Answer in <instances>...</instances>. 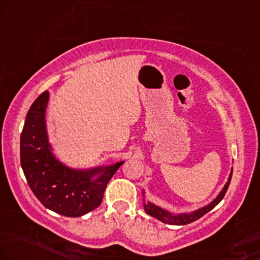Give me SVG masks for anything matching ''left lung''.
Wrapping results in <instances>:
<instances>
[{
	"label": "left lung",
	"mask_w": 260,
	"mask_h": 260,
	"mask_svg": "<svg viewBox=\"0 0 260 260\" xmlns=\"http://www.w3.org/2000/svg\"><path fill=\"white\" fill-rule=\"evenodd\" d=\"M232 176H233V169H232V171H230L228 182H226L222 190H220V193L217 195V198L214 199V200L211 201L210 204L206 205V206L198 208V210L191 211V212L174 214V213L169 212V211L164 210V208H161V207L156 206V205H154V204L149 203V201L148 203H145V198H143V208H145V211L149 214V216L154 217V218L159 219L160 222H162V223L171 224V225H184V224H189V223L194 222V220L199 219L200 217H203L204 214H206L207 212H210L213 207H216L217 205L220 203V200L224 198L226 190H228ZM142 195L145 197V191H142Z\"/></svg>",
	"instance_id": "left-lung-1"
}]
</instances>
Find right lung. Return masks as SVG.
Listing matches in <instances>:
<instances>
[{
    "label": "right lung",
    "instance_id": "right-lung-1",
    "mask_svg": "<svg viewBox=\"0 0 260 260\" xmlns=\"http://www.w3.org/2000/svg\"><path fill=\"white\" fill-rule=\"evenodd\" d=\"M49 92L35 100L20 136V162L31 190L48 210L81 217L100 206L105 189L124 161L91 169H72L54 155L49 143L46 110Z\"/></svg>",
    "mask_w": 260,
    "mask_h": 260
}]
</instances>
